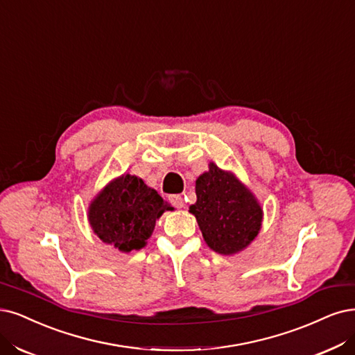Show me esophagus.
I'll return each mask as SVG.
<instances>
[{
  "label": "esophagus",
  "instance_id": "34e87169",
  "mask_svg": "<svg viewBox=\"0 0 355 355\" xmlns=\"http://www.w3.org/2000/svg\"><path fill=\"white\" fill-rule=\"evenodd\" d=\"M169 202H171V205H173V206L177 207V209L184 207V199H182L181 194H173V196H169Z\"/></svg>",
  "mask_w": 355,
  "mask_h": 355
}]
</instances>
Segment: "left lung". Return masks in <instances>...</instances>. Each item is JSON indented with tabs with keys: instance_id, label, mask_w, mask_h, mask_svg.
I'll return each instance as SVG.
<instances>
[{
	"instance_id": "obj_1",
	"label": "left lung",
	"mask_w": 355,
	"mask_h": 355,
	"mask_svg": "<svg viewBox=\"0 0 355 355\" xmlns=\"http://www.w3.org/2000/svg\"><path fill=\"white\" fill-rule=\"evenodd\" d=\"M196 196L198 202L190 206V212L212 250L234 254L256 239L263 211L232 174L211 162L207 173L196 180Z\"/></svg>"
}]
</instances>
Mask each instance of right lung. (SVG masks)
Returning <instances> with one entry per match:
<instances>
[{"label":"right lung","instance_id":"add662e5","mask_svg":"<svg viewBox=\"0 0 355 355\" xmlns=\"http://www.w3.org/2000/svg\"><path fill=\"white\" fill-rule=\"evenodd\" d=\"M165 209L169 207L156 190L127 174L114 180L90 203L89 222L103 243L128 253L146 245Z\"/></svg>","mask_w":355,"mask_h":355}]
</instances>
